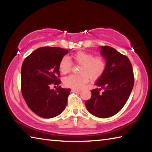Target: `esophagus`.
<instances>
[{
    "label": "esophagus",
    "instance_id": "obj_1",
    "mask_svg": "<svg viewBox=\"0 0 152 152\" xmlns=\"http://www.w3.org/2000/svg\"><path fill=\"white\" fill-rule=\"evenodd\" d=\"M81 91L80 90H77V89H72V92H80Z\"/></svg>",
    "mask_w": 152,
    "mask_h": 152
}]
</instances>
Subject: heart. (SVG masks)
<instances>
[{"instance_id":"heart-1","label":"heart","mask_w":152,"mask_h":152,"mask_svg":"<svg viewBox=\"0 0 152 152\" xmlns=\"http://www.w3.org/2000/svg\"><path fill=\"white\" fill-rule=\"evenodd\" d=\"M72 58L76 64L80 65V74H71L66 77L64 83L67 87L74 89H80L88 82L101 78L104 72L107 61L102 56H95L85 51H78L72 56ZM72 61L68 57L64 56L59 62V69L62 74L70 72L72 68Z\"/></svg>"}]
</instances>
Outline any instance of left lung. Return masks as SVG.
<instances>
[{"mask_svg": "<svg viewBox=\"0 0 152 152\" xmlns=\"http://www.w3.org/2000/svg\"><path fill=\"white\" fill-rule=\"evenodd\" d=\"M101 53L107 60L106 69L96 82L99 88L92 90V96L85 104L92 115L107 118L119 112L127 102L134 84V74L129 58L115 49L102 46Z\"/></svg>", "mask_w": 152, "mask_h": 152, "instance_id": "1", "label": "left lung"}]
</instances>
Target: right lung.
Masks as SVG:
<instances>
[{
  "instance_id": "right-lung-1",
  "label": "right lung",
  "mask_w": 152,
  "mask_h": 152,
  "mask_svg": "<svg viewBox=\"0 0 152 152\" xmlns=\"http://www.w3.org/2000/svg\"><path fill=\"white\" fill-rule=\"evenodd\" d=\"M68 50L56 47H43L25 58L21 67L20 89L29 109L38 116L53 118L66 108L71 89L62 88L59 62ZM58 86L56 90L51 86Z\"/></svg>"
}]
</instances>
